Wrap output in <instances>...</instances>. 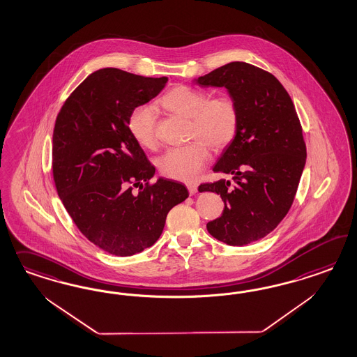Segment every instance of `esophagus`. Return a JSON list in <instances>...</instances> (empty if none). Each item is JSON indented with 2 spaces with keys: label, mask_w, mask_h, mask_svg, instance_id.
<instances>
[{
  "label": "esophagus",
  "mask_w": 357,
  "mask_h": 357,
  "mask_svg": "<svg viewBox=\"0 0 357 357\" xmlns=\"http://www.w3.org/2000/svg\"><path fill=\"white\" fill-rule=\"evenodd\" d=\"M187 188H188V192H190V195H195L197 192V185H196V184H188V185H187Z\"/></svg>",
  "instance_id": "1"
}]
</instances>
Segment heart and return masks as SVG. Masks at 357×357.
<instances>
[{
  "label": "heart",
  "instance_id": "b5f03b06",
  "mask_svg": "<svg viewBox=\"0 0 357 357\" xmlns=\"http://www.w3.org/2000/svg\"><path fill=\"white\" fill-rule=\"evenodd\" d=\"M160 105L174 115L188 119L187 137L194 141L166 151L158 160V169L167 178L194 182L208 162V146L222 151L236 139L239 127L237 102L227 94L209 98L204 90L179 85L163 94ZM155 127L154 108L148 105L132 108L128 130L141 146L155 148Z\"/></svg>",
  "mask_w": 357,
  "mask_h": 357
}]
</instances>
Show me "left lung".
Wrapping results in <instances>:
<instances>
[{
  "label": "left lung",
  "mask_w": 357,
  "mask_h": 357,
  "mask_svg": "<svg viewBox=\"0 0 357 357\" xmlns=\"http://www.w3.org/2000/svg\"><path fill=\"white\" fill-rule=\"evenodd\" d=\"M199 86L227 87L239 108L237 136L215 173L233 174L199 191L221 196L222 215L209 221L212 237L245 246L266 237L287 216L306 162L303 127L288 91L270 72L234 61L195 79Z\"/></svg>",
  "instance_id": "left-lung-1"
}]
</instances>
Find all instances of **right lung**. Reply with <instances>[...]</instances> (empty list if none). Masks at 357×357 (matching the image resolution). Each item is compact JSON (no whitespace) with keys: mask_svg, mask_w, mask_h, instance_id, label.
Returning a JSON list of instances; mask_svg holds the SVG:
<instances>
[{"mask_svg":"<svg viewBox=\"0 0 357 357\" xmlns=\"http://www.w3.org/2000/svg\"><path fill=\"white\" fill-rule=\"evenodd\" d=\"M166 82L167 77L99 69L68 97L54 123L57 194L79 231L116 257L154 245L169 211L188 197L179 182L149 183L155 169L128 130L132 108L157 97Z\"/></svg>","mask_w":357,"mask_h":357,"instance_id":"obj_1","label":"right lung"}]
</instances>
